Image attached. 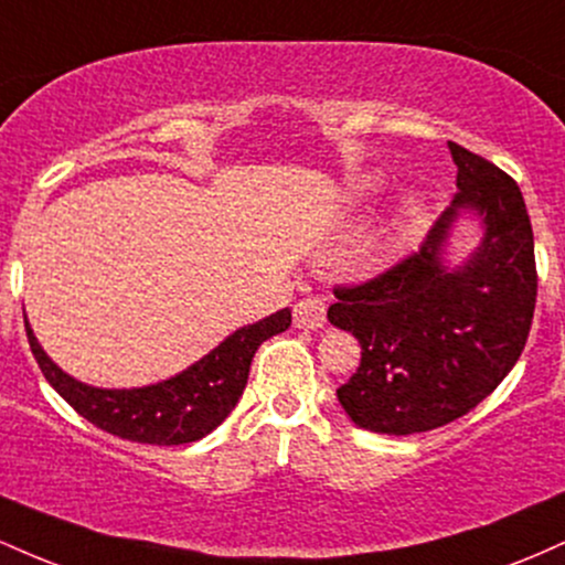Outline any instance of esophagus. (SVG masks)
I'll use <instances>...</instances> for the list:
<instances>
[{
  "instance_id": "1",
  "label": "esophagus",
  "mask_w": 565,
  "mask_h": 565,
  "mask_svg": "<svg viewBox=\"0 0 565 565\" xmlns=\"http://www.w3.org/2000/svg\"><path fill=\"white\" fill-rule=\"evenodd\" d=\"M327 323V302L319 297H305L295 305V327L297 329H321Z\"/></svg>"
}]
</instances>
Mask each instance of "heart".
Returning <instances> with one entry per match:
<instances>
[{"label":"heart","mask_w":565,"mask_h":565,"mask_svg":"<svg viewBox=\"0 0 565 565\" xmlns=\"http://www.w3.org/2000/svg\"><path fill=\"white\" fill-rule=\"evenodd\" d=\"M387 185V178L382 172H361L350 180L348 185V199L350 204H366L374 196H380L382 188ZM427 215V201L419 191H408L404 199H401L398 210L393 212L391 220V242L395 246H404L417 236L419 228H423Z\"/></svg>","instance_id":"heart-1"}]
</instances>
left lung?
<instances>
[{
    "label": "left lung",
    "mask_w": 565,
    "mask_h": 565,
    "mask_svg": "<svg viewBox=\"0 0 565 565\" xmlns=\"http://www.w3.org/2000/svg\"><path fill=\"white\" fill-rule=\"evenodd\" d=\"M457 188L423 249L361 287L334 289L329 321L361 342L337 401L355 425L387 436L436 430L476 408L510 374L534 319V233L515 180L449 142ZM482 238L451 262L459 218Z\"/></svg>",
    "instance_id": "obj_1"
}]
</instances>
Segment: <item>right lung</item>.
<instances>
[{"mask_svg":"<svg viewBox=\"0 0 565 565\" xmlns=\"http://www.w3.org/2000/svg\"><path fill=\"white\" fill-rule=\"evenodd\" d=\"M289 323L291 310H276L260 321L238 327L174 377L142 387H95L79 382L44 353L29 319L25 334L44 380L84 419L135 444L180 446L204 438L228 417L246 387L255 350L268 337L287 332Z\"/></svg>","mask_w":565,"mask_h":565,"instance_id":"right-lung-1","label":"right lung"}]
</instances>
